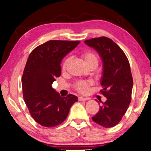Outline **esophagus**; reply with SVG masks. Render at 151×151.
I'll use <instances>...</instances> for the list:
<instances>
[{
    "label": "esophagus",
    "mask_w": 151,
    "mask_h": 151,
    "mask_svg": "<svg viewBox=\"0 0 151 151\" xmlns=\"http://www.w3.org/2000/svg\"><path fill=\"white\" fill-rule=\"evenodd\" d=\"M78 100L79 101H87V100H89V99L88 98H84V97L79 96V97H78Z\"/></svg>",
    "instance_id": "esophagus-1"
}]
</instances>
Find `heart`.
Segmentation results:
<instances>
[{"label": "heart", "mask_w": 151, "mask_h": 151, "mask_svg": "<svg viewBox=\"0 0 151 151\" xmlns=\"http://www.w3.org/2000/svg\"><path fill=\"white\" fill-rule=\"evenodd\" d=\"M81 57L83 59L84 63H86V65L88 67L92 66V65L96 67L99 64V57L94 52L88 50V51L83 52ZM70 61V57H68L64 59V61L62 63V65H61L62 70H65L66 69ZM92 82L91 81H78L75 83L74 86H75V88L76 91H78L80 93H82V94H85V93L88 92V87L92 86Z\"/></svg>", "instance_id": "1"}]
</instances>
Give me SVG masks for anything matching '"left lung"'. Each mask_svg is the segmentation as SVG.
Listing matches in <instances>:
<instances>
[{
  "instance_id": "left-lung-1",
  "label": "left lung",
  "mask_w": 151,
  "mask_h": 151,
  "mask_svg": "<svg viewBox=\"0 0 151 151\" xmlns=\"http://www.w3.org/2000/svg\"><path fill=\"white\" fill-rule=\"evenodd\" d=\"M85 43L97 50L103 60V90L100 92L107 98L92 119L105 128L114 127L122 120L131 101L133 83L130 64L123 50L110 38H92Z\"/></svg>"
}]
</instances>
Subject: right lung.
Here are the masks:
<instances>
[{
	"instance_id": "add662e5",
	"label": "right lung",
	"mask_w": 151,
	"mask_h": 151,
	"mask_svg": "<svg viewBox=\"0 0 151 151\" xmlns=\"http://www.w3.org/2000/svg\"><path fill=\"white\" fill-rule=\"evenodd\" d=\"M79 41L50 40L31 51L22 77V94L31 116L43 127H54L62 123L77 97L61 96L52 84L61 75L60 63Z\"/></svg>"
}]
</instances>
